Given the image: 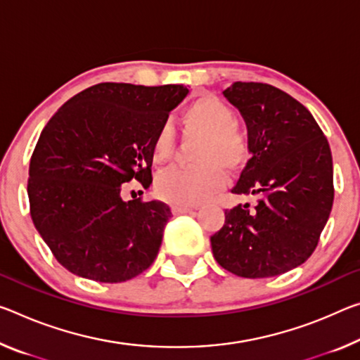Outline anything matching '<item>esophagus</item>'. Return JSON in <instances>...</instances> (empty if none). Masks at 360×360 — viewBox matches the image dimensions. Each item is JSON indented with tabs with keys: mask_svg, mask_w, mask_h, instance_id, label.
Wrapping results in <instances>:
<instances>
[{
	"mask_svg": "<svg viewBox=\"0 0 360 360\" xmlns=\"http://www.w3.org/2000/svg\"><path fill=\"white\" fill-rule=\"evenodd\" d=\"M171 211H173L174 214H184L192 211V207H187V205H173V207H171Z\"/></svg>",
	"mask_w": 360,
	"mask_h": 360,
	"instance_id": "34e87169",
	"label": "esophagus"
}]
</instances>
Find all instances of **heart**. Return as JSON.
<instances>
[{"label":"heart","instance_id":"obj_1","mask_svg":"<svg viewBox=\"0 0 360 360\" xmlns=\"http://www.w3.org/2000/svg\"><path fill=\"white\" fill-rule=\"evenodd\" d=\"M236 112L219 98L205 94L181 112L187 131L200 134L192 165L162 171L155 179V192L162 200L176 205H195L224 184L227 171L240 169L250 157V144L236 124ZM174 150V134L169 124H160L152 138L153 162L162 165Z\"/></svg>","mask_w":360,"mask_h":360}]
</instances>
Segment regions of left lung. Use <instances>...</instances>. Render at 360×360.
<instances>
[{
	"label": "left lung",
	"instance_id": "1",
	"mask_svg": "<svg viewBox=\"0 0 360 360\" xmlns=\"http://www.w3.org/2000/svg\"><path fill=\"white\" fill-rule=\"evenodd\" d=\"M224 96L247 122L253 153L232 192L256 203L224 211V226L210 238L213 256L238 277L281 276L309 258L327 224L332 152L311 112L282 89L237 82Z\"/></svg>",
	"mask_w": 360,
	"mask_h": 360
}]
</instances>
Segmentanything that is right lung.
<instances>
[{"mask_svg":"<svg viewBox=\"0 0 360 360\" xmlns=\"http://www.w3.org/2000/svg\"><path fill=\"white\" fill-rule=\"evenodd\" d=\"M182 84L99 83L68 99L39 134L28 169L33 224L54 258L96 282L129 281L155 261L167 203L124 202V182L152 184L150 144L186 98Z\"/></svg>","mask_w":360,"mask_h":360,"instance_id":"add662e5","label":"right lung"}]
</instances>
